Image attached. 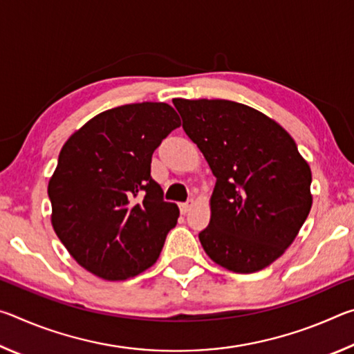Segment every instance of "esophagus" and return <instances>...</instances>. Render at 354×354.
Segmentation results:
<instances>
[{
    "instance_id": "esophagus-1",
    "label": "esophagus",
    "mask_w": 354,
    "mask_h": 354,
    "mask_svg": "<svg viewBox=\"0 0 354 354\" xmlns=\"http://www.w3.org/2000/svg\"><path fill=\"white\" fill-rule=\"evenodd\" d=\"M194 205H195V201L194 200H189L187 203H181V205H179V209H181L183 214H187Z\"/></svg>"
}]
</instances>
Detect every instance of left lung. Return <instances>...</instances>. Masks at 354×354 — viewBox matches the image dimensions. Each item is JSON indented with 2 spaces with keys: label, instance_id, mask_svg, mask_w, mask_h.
Instances as JSON below:
<instances>
[{
  "label": "left lung",
  "instance_id": "left-lung-1",
  "mask_svg": "<svg viewBox=\"0 0 354 354\" xmlns=\"http://www.w3.org/2000/svg\"><path fill=\"white\" fill-rule=\"evenodd\" d=\"M173 104L217 178L211 221L198 234L206 254L236 273L268 267L309 215V164L290 134L253 107L227 100Z\"/></svg>",
  "mask_w": 354,
  "mask_h": 354
}]
</instances>
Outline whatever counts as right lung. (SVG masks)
Here are the masks:
<instances>
[{
  "instance_id": "right-lung-1",
  "label": "right lung",
  "mask_w": 354,
  "mask_h": 354,
  "mask_svg": "<svg viewBox=\"0 0 354 354\" xmlns=\"http://www.w3.org/2000/svg\"><path fill=\"white\" fill-rule=\"evenodd\" d=\"M181 127L167 103L113 107L77 129L48 183L51 225L73 259L107 281L158 261L179 209L149 175L151 156Z\"/></svg>"
}]
</instances>
